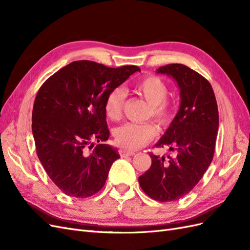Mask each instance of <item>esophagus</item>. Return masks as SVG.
I'll return each instance as SVG.
<instances>
[{
	"label": "esophagus",
	"instance_id": "obj_1",
	"mask_svg": "<svg viewBox=\"0 0 250 250\" xmlns=\"http://www.w3.org/2000/svg\"><path fill=\"white\" fill-rule=\"evenodd\" d=\"M119 153H120V155L122 156V157H126V156H132V155H134V152H133V151L125 150V149H121V150L119 151Z\"/></svg>",
	"mask_w": 250,
	"mask_h": 250
}]
</instances>
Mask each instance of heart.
Listing matches in <instances>:
<instances>
[{
    "instance_id": "obj_1",
    "label": "heart",
    "mask_w": 250,
    "mask_h": 250,
    "mask_svg": "<svg viewBox=\"0 0 250 250\" xmlns=\"http://www.w3.org/2000/svg\"><path fill=\"white\" fill-rule=\"evenodd\" d=\"M135 90L150 104V115L161 125H167L173 117V108L167 101L168 86L156 76H147L135 84ZM126 94L122 88L112 89L104 103L105 113L109 120L117 121L122 115ZM157 135V128L151 123H126L115 130L119 146L135 150L147 145Z\"/></svg>"
}]
</instances>
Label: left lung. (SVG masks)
Returning <instances> with one entry per match:
<instances>
[{
    "instance_id": "left-lung-1",
    "label": "left lung",
    "mask_w": 250,
    "mask_h": 250,
    "mask_svg": "<svg viewBox=\"0 0 250 250\" xmlns=\"http://www.w3.org/2000/svg\"><path fill=\"white\" fill-rule=\"evenodd\" d=\"M177 82L180 107L155 144L168 146L174 155L150 154L151 167L139 177L142 190L161 202L178 200L199 183L213 161L219 113L210 83L190 67L171 63L157 69Z\"/></svg>"
}]
</instances>
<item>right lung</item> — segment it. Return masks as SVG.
I'll return each mask as SVG.
<instances>
[{
    "instance_id": "1",
    "label": "right lung",
    "mask_w": 250,
    "mask_h": 250,
    "mask_svg": "<svg viewBox=\"0 0 250 250\" xmlns=\"http://www.w3.org/2000/svg\"><path fill=\"white\" fill-rule=\"evenodd\" d=\"M139 66L113 69L90 60L63 66L43 82L32 111L36 153L52 179L64 194L86 198L99 192L108 176L118 150L109 138L104 103ZM98 145L93 147V142Z\"/></svg>"
}]
</instances>
